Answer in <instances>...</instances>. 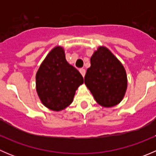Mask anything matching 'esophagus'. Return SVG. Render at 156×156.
Here are the masks:
<instances>
[{
    "instance_id": "esophagus-1",
    "label": "esophagus",
    "mask_w": 156,
    "mask_h": 156,
    "mask_svg": "<svg viewBox=\"0 0 156 156\" xmlns=\"http://www.w3.org/2000/svg\"><path fill=\"white\" fill-rule=\"evenodd\" d=\"M79 72H80V73L81 74V75H82L83 77H84V75H85V73H86L85 69H80Z\"/></svg>"
}]
</instances>
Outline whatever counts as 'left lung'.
<instances>
[{"instance_id":"1","label":"left lung","mask_w":156,"mask_h":156,"mask_svg":"<svg viewBox=\"0 0 156 156\" xmlns=\"http://www.w3.org/2000/svg\"><path fill=\"white\" fill-rule=\"evenodd\" d=\"M84 84L98 104L109 108L119 104L126 93L127 74L125 67L106 47H99L90 58V67Z\"/></svg>"}]
</instances>
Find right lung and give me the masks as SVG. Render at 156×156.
Instances as JSON below:
<instances>
[{
	"mask_svg": "<svg viewBox=\"0 0 156 156\" xmlns=\"http://www.w3.org/2000/svg\"><path fill=\"white\" fill-rule=\"evenodd\" d=\"M84 83L82 75L66 59L63 48L52 49L36 73V90L42 104L59 112L72 103L75 91Z\"/></svg>",
	"mask_w": 156,
	"mask_h": 156,
	"instance_id": "1",
	"label": "right lung"
}]
</instances>
